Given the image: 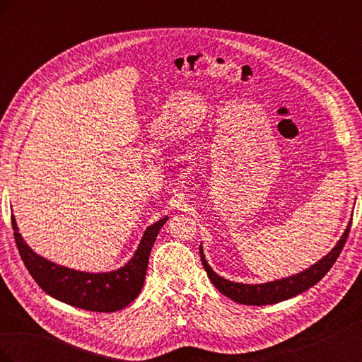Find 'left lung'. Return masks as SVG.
<instances>
[{
    "instance_id": "obj_1",
    "label": "left lung",
    "mask_w": 362,
    "mask_h": 362,
    "mask_svg": "<svg viewBox=\"0 0 362 362\" xmlns=\"http://www.w3.org/2000/svg\"><path fill=\"white\" fill-rule=\"evenodd\" d=\"M350 226H352V218H350V222L347 223L343 235L339 237L332 250L329 254H326L323 258L317 261L315 264L305 269L303 272L296 273V275L282 278V279L269 281L264 284H243V282H234V281L225 279L221 275H217V273L211 269V266L206 262L202 243L199 246V254H201L202 264L208 278L211 279L213 286L222 294H225L226 298L242 305H257V306L272 305V303H278L282 300H287L290 298H294V296H298L311 288L313 286H315V284L319 282L334 266V262L337 261L339 252H341L346 243Z\"/></svg>"
}]
</instances>
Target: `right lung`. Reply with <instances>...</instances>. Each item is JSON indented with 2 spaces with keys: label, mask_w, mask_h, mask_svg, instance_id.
<instances>
[{
  "label": "right lung",
  "mask_w": 362,
  "mask_h": 362,
  "mask_svg": "<svg viewBox=\"0 0 362 362\" xmlns=\"http://www.w3.org/2000/svg\"><path fill=\"white\" fill-rule=\"evenodd\" d=\"M168 216L146 228L134 255L122 267L112 272L90 273L56 264L37 255L19 234L12 214L13 235L27 270L39 287L51 298L87 311L113 313L125 308L144 288L151 249Z\"/></svg>",
  "instance_id": "1"
}]
</instances>
